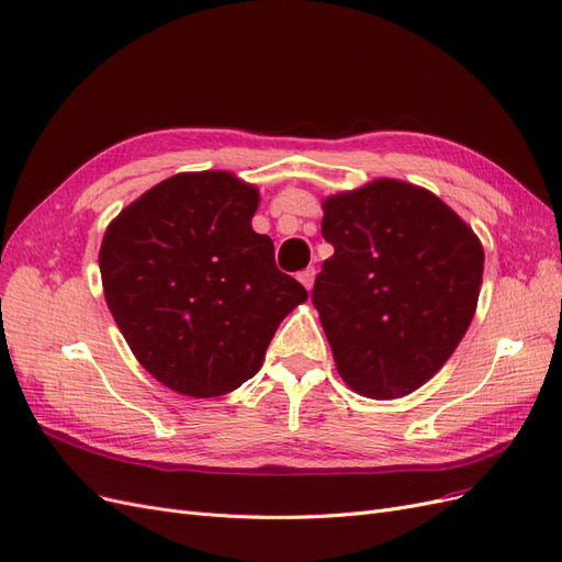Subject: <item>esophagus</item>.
I'll return each instance as SVG.
<instances>
[{"instance_id": "esophagus-1", "label": "esophagus", "mask_w": 562, "mask_h": 562, "mask_svg": "<svg viewBox=\"0 0 562 562\" xmlns=\"http://www.w3.org/2000/svg\"><path fill=\"white\" fill-rule=\"evenodd\" d=\"M299 280H301V284L307 289V292H311V289H313V282H315V268H305V270H301V273H299Z\"/></svg>"}]
</instances>
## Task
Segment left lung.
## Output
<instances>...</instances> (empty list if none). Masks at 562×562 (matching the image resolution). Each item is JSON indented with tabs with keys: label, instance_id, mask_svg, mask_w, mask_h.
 <instances>
[{
	"label": "left lung",
	"instance_id": "obj_1",
	"mask_svg": "<svg viewBox=\"0 0 562 562\" xmlns=\"http://www.w3.org/2000/svg\"><path fill=\"white\" fill-rule=\"evenodd\" d=\"M334 245L313 303L336 371L369 400H402L450 359L474 319L483 245L439 195L402 179L322 201Z\"/></svg>",
	"mask_w": 562,
	"mask_h": 562
}]
</instances>
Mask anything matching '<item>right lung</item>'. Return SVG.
<instances>
[{
    "label": "right lung",
    "mask_w": 562,
    "mask_h": 562,
    "mask_svg": "<svg viewBox=\"0 0 562 562\" xmlns=\"http://www.w3.org/2000/svg\"><path fill=\"white\" fill-rule=\"evenodd\" d=\"M259 189L226 170L179 172L110 222L100 245L106 305L135 359L191 400L255 375L280 322L307 301L251 228Z\"/></svg>",
    "instance_id": "right-lung-1"
}]
</instances>
